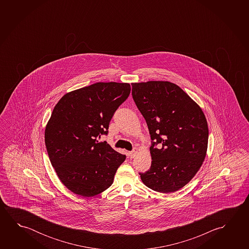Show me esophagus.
I'll return each mask as SVG.
<instances>
[{
  "label": "esophagus",
  "instance_id": "34e87169",
  "mask_svg": "<svg viewBox=\"0 0 249 249\" xmlns=\"http://www.w3.org/2000/svg\"><path fill=\"white\" fill-rule=\"evenodd\" d=\"M137 154H138V149H135V150L131 151L128 153V156L130 159H133V158H135Z\"/></svg>",
  "mask_w": 249,
  "mask_h": 249
}]
</instances>
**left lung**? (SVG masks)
<instances>
[{
    "label": "left lung",
    "instance_id": "left-lung-1",
    "mask_svg": "<svg viewBox=\"0 0 249 249\" xmlns=\"http://www.w3.org/2000/svg\"><path fill=\"white\" fill-rule=\"evenodd\" d=\"M132 95L152 140L151 167L140 173L141 179L152 190L177 191L196 176L206 157L208 126L203 111L172 82L132 83Z\"/></svg>",
    "mask_w": 249,
    "mask_h": 249
}]
</instances>
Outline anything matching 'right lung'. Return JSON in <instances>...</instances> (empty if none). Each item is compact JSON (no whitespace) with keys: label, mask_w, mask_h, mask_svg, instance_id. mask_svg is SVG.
I'll use <instances>...</instances> for the list:
<instances>
[{"label":"right lung","mask_w":249,"mask_h":249,"mask_svg":"<svg viewBox=\"0 0 249 249\" xmlns=\"http://www.w3.org/2000/svg\"><path fill=\"white\" fill-rule=\"evenodd\" d=\"M128 83L97 82L64 94L45 128L49 160L66 188L91 197L109 188L126 155L107 142L114 112L130 94Z\"/></svg>","instance_id":"right-lung-1"}]
</instances>
